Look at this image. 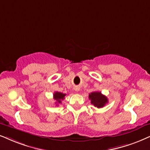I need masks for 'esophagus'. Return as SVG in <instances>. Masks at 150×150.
<instances>
[{
  "label": "esophagus",
  "instance_id": "obj_1",
  "mask_svg": "<svg viewBox=\"0 0 150 150\" xmlns=\"http://www.w3.org/2000/svg\"><path fill=\"white\" fill-rule=\"evenodd\" d=\"M75 90L76 91H79V88H77V87H76V88H75Z\"/></svg>",
  "mask_w": 150,
  "mask_h": 150
}]
</instances>
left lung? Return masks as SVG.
<instances>
[{"mask_svg": "<svg viewBox=\"0 0 150 150\" xmlns=\"http://www.w3.org/2000/svg\"><path fill=\"white\" fill-rule=\"evenodd\" d=\"M89 100H91V103L96 107L102 108L108 102V99L105 96L102 95L101 92H92L88 96Z\"/></svg>", "mask_w": 150, "mask_h": 150, "instance_id": "obj_1", "label": "left lung"}]
</instances>
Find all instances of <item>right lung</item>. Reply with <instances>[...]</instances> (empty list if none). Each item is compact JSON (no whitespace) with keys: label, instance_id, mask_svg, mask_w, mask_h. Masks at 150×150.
<instances>
[{"label":"right lung","instance_id":"obj_1","mask_svg":"<svg viewBox=\"0 0 150 150\" xmlns=\"http://www.w3.org/2000/svg\"><path fill=\"white\" fill-rule=\"evenodd\" d=\"M66 96V94H64L63 93L61 92H54V94H53V98L55 100V104L57 106H58L59 104L62 103V100H64V98Z\"/></svg>","mask_w":150,"mask_h":150}]
</instances>
